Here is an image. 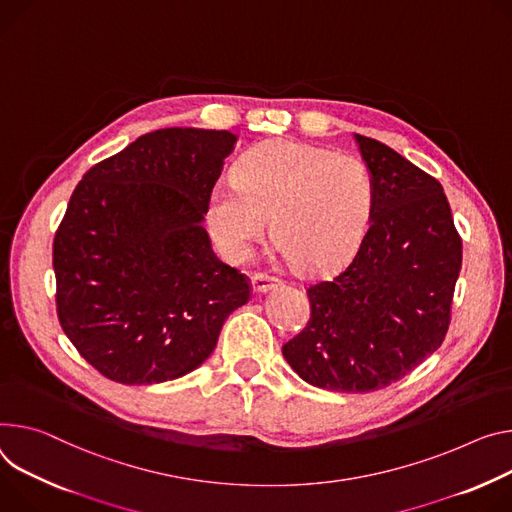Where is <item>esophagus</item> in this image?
<instances>
[{
  "mask_svg": "<svg viewBox=\"0 0 512 512\" xmlns=\"http://www.w3.org/2000/svg\"><path fill=\"white\" fill-rule=\"evenodd\" d=\"M251 282H253V290L259 292V294L271 290L275 284H280V280H277V277H273V275H269V273H255Z\"/></svg>",
  "mask_w": 512,
  "mask_h": 512,
  "instance_id": "34e87169",
  "label": "esophagus"
}]
</instances>
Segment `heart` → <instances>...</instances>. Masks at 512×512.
<instances>
[{
    "label": "heart",
    "instance_id": "1",
    "mask_svg": "<svg viewBox=\"0 0 512 512\" xmlns=\"http://www.w3.org/2000/svg\"><path fill=\"white\" fill-rule=\"evenodd\" d=\"M376 183L357 155L296 141H271L247 151L235 181H218L208 224L218 245L245 259L271 237L302 269H327L347 259L374 218Z\"/></svg>",
    "mask_w": 512,
    "mask_h": 512
}]
</instances>
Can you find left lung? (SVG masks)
Wrapping results in <instances>:
<instances>
[{
  "mask_svg": "<svg viewBox=\"0 0 512 512\" xmlns=\"http://www.w3.org/2000/svg\"><path fill=\"white\" fill-rule=\"evenodd\" d=\"M376 183L353 259L306 288L310 318L282 353L308 384L386 388L435 353L451 322L461 237L441 183L376 138L355 134Z\"/></svg>",
  "mask_w": 512,
  "mask_h": 512,
  "instance_id": "8db88e82",
  "label": "left lung"
}]
</instances>
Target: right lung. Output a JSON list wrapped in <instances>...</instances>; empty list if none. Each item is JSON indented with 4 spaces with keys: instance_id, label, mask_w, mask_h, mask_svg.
I'll use <instances>...</instances> for the list:
<instances>
[{
    "instance_id": "add662e5",
    "label": "right lung",
    "mask_w": 512,
    "mask_h": 512,
    "mask_svg": "<svg viewBox=\"0 0 512 512\" xmlns=\"http://www.w3.org/2000/svg\"><path fill=\"white\" fill-rule=\"evenodd\" d=\"M235 141L161 128L77 183L53 243L57 316L104 378L147 386L190 374L249 302L251 280L214 255L202 226Z\"/></svg>"
}]
</instances>
